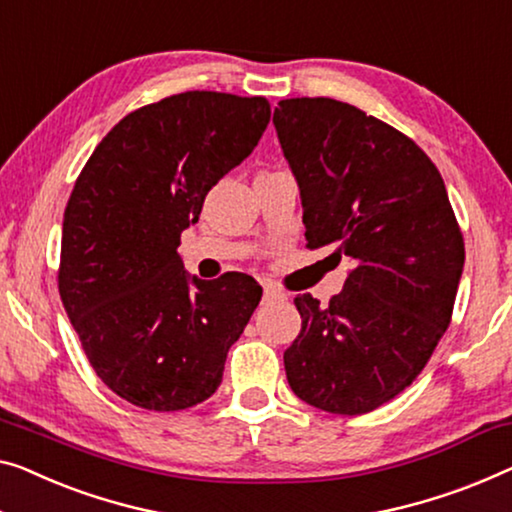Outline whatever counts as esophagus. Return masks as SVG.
I'll return each mask as SVG.
<instances>
[{"mask_svg":"<svg viewBox=\"0 0 512 512\" xmlns=\"http://www.w3.org/2000/svg\"><path fill=\"white\" fill-rule=\"evenodd\" d=\"M264 301H278V299H287V292L285 289H280L278 285H273V282H264Z\"/></svg>","mask_w":512,"mask_h":512,"instance_id":"esophagus-1","label":"esophagus"}]
</instances>
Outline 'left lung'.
<instances>
[{
    "label": "left lung",
    "mask_w": 512,
    "mask_h": 512,
    "mask_svg": "<svg viewBox=\"0 0 512 512\" xmlns=\"http://www.w3.org/2000/svg\"><path fill=\"white\" fill-rule=\"evenodd\" d=\"M273 124L301 188L305 246L354 262L329 305L294 299L287 381L329 414H368L411 386L451 324L460 225L437 167L386 121L317 96L280 101Z\"/></svg>",
    "instance_id": "1"
}]
</instances>
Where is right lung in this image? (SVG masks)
Here are the masks:
<instances>
[{
  "label": "right lung",
  "mask_w": 512,
  "mask_h": 512,
  "mask_svg": "<svg viewBox=\"0 0 512 512\" xmlns=\"http://www.w3.org/2000/svg\"><path fill=\"white\" fill-rule=\"evenodd\" d=\"M269 119L264 96H167L126 114L75 181L59 296L91 368L135 407L181 411L211 398L262 299L246 273L190 282L177 248Z\"/></svg>",
  "instance_id": "obj_1"
}]
</instances>
